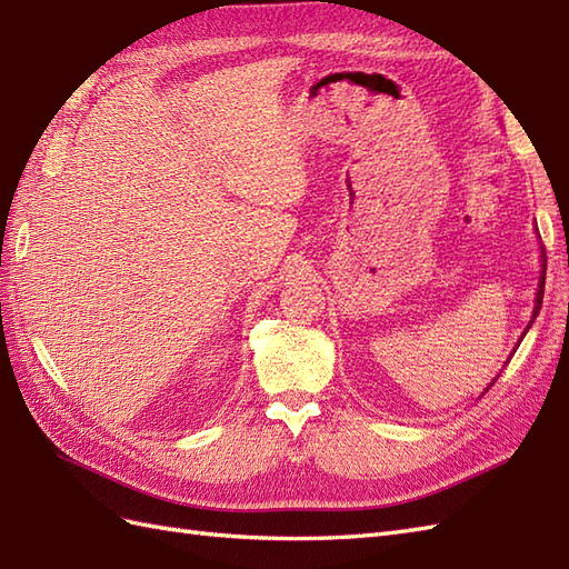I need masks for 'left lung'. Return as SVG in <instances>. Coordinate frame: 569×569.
Instances as JSON below:
<instances>
[{"instance_id":"obj_1","label":"left lung","mask_w":569,"mask_h":569,"mask_svg":"<svg viewBox=\"0 0 569 569\" xmlns=\"http://www.w3.org/2000/svg\"><path fill=\"white\" fill-rule=\"evenodd\" d=\"M541 261H543V271H541V281H538V293H536V305H533V317H531V322L533 319L538 317V312H541V302H543V286H546V252L541 254ZM531 322H529V327H531ZM529 327H527V331H529ZM495 382V380H492ZM488 391V389H486Z\"/></svg>"}]
</instances>
